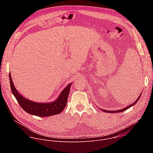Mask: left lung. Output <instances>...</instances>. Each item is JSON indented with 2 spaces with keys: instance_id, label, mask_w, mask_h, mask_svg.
<instances>
[{
  "instance_id": "left-lung-1",
  "label": "left lung",
  "mask_w": 153,
  "mask_h": 153,
  "mask_svg": "<svg viewBox=\"0 0 153 153\" xmlns=\"http://www.w3.org/2000/svg\"><path fill=\"white\" fill-rule=\"evenodd\" d=\"M141 94H142V92L141 93V94H140V95L138 97V98H137V100L134 102H133L132 104L131 105H128L127 107H125V108H123V109H119V110H117V111H107V110H105V109H101V110H102V111H103L104 112H109V113H116V112H123V111H125L126 109H128L129 108H130L132 106H133V105H134V104H135L137 102H138V101L139 100V99L140 98V97H141Z\"/></svg>"
}]
</instances>
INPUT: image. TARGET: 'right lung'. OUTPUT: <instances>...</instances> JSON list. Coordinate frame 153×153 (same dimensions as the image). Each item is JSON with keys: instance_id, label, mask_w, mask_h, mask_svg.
<instances>
[{"instance_id": "right-lung-1", "label": "right lung", "mask_w": 153, "mask_h": 153, "mask_svg": "<svg viewBox=\"0 0 153 153\" xmlns=\"http://www.w3.org/2000/svg\"><path fill=\"white\" fill-rule=\"evenodd\" d=\"M9 80L12 92L22 109L29 114L41 117L59 114L64 109L72 84V83L69 84L61 92L56 100L51 102L42 103L29 100L20 94L13 85L10 73H9Z\"/></svg>"}]
</instances>
